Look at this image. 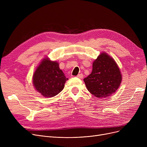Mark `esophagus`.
Instances as JSON below:
<instances>
[{"mask_svg": "<svg viewBox=\"0 0 147 147\" xmlns=\"http://www.w3.org/2000/svg\"><path fill=\"white\" fill-rule=\"evenodd\" d=\"M77 77H78V78H79V79H82L83 78V76L82 74H79L77 76Z\"/></svg>", "mask_w": 147, "mask_h": 147, "instance_id": "34e87169", "label": "esophagus"}]
</instances>
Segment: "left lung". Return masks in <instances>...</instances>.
<instances>
[{"label":"left lung","instance_id":"left-lung-1","mask_svg":"<svg viewBox=\"0 0 147 147\" xmlns=\"http://www.w3.org/2000/svg\"><path fill=\"white\" fill-rule=\"evenodd\" d=\"M83 80L90 94L96 98H107L118 89L122 75L115 60L102 52L93 62L91 74Z\"/></svg>","mask_w":147,"mask_h":147}]
</instances>
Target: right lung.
I'll return each instance as SVG.
<instances>
[{"label":"right lung","instance_id":"obj_1","mask_svg":"<svg viewBox=\"0 0 147 147\" xmlns=\"http://www.w3.org/2000/svg\"><path fill=\"white\" fill-rule=\"evenodd\" d=\"M33 84L35 90L45 98L58 95L64 88L67 80L56 61L45 57L40 62L33 75Z\"/></svg>","mask_w":147,"mask_h":147}]
</instances>
